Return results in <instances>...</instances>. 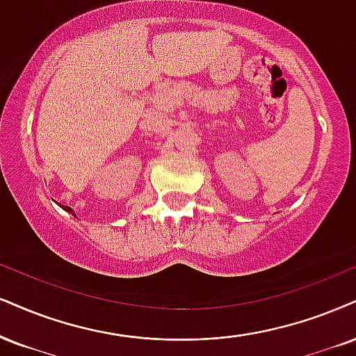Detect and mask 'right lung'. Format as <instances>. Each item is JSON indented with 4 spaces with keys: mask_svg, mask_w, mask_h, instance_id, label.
Instances as JSON below:
<instances>
[{
    "mask_svg": "<svg viewBox=\"0 0 356 356\" xmlns=\"http://www.w3.org/2000/svg\"><path fill=\"white\" fill-rule=\"evenodd\" d=\"M64 209H65V211H67V213L74 214V209H72V208H69V206H64ZM74 216H76V214H74Z\"/></svg>",
    "mask_w": 356,
    "mask_h": 356,
    "instance_id": "1",
    "label": "right lung"
}]
</instances>
